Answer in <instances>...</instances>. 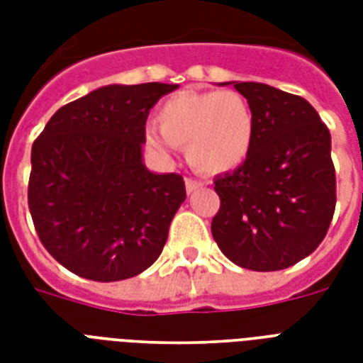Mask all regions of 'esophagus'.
Instances as JSON below:
<instances>
[{"mask_svg":"<svg viewBox=\"0 0 363 363\" xmlns=\"http://www.w3.org/2000/svg\"><path fill=\"white\" fill-rule=\"evenodd\" d=\"M201 186H203V182L198 181V179H192V177H186V190H188V194L196 192V190H198V188H201Z\"/></svg>","mask_w":363,"mask_h":363,"instance_id":"1","label":"esophagus"}]
</instances>
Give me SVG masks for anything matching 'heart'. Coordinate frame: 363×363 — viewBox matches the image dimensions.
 I'll use <instances>...</instances> for the list:
<instances>
[{"instance_id":"obj_1","label":"heart","mask_w":363,"mask_h":363,"mask_svg":"<svg viewBox=\"0 0 363 363\" xmlns=\"http://www.w3.org/2000/svg\"><path fill=\"white\" fill-rule=\"evenodd\" d=\"M158 129L147 128L152 148L186 147L188 162L201 173L222 175L248 158L256 137V116L245 96L233 90H186L165 99L156 113Z\"/></svg>"}]
</instances>
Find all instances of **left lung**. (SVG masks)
Wrapping results in <instances>:
<instances>
[{
    "mask_svg": "<svg viewBox=\"0 0 363 363\" xmlns=\"http://www.w3.org/2000/svg\"><path fill=\"white\" fill-rule=\"evenodd\" d=\"M232 84L256 116L248 158L215 179L216 245L245 269L279 271L315 252L335 211L332 137L307 99L264 82Z\"/></svg>",
    "mask_w": 363,
    "mask_h": 363,
    "instance_id": "8db88e82",
    "label": "left lung"
}]
</instances>
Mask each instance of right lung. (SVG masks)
Listing matches in <instances>:
<instances>
[{"label": "right lung", "mask_w": 363, "mask_h": 363, "mask_svg": "<svg viewBox=\"0 0 363 363\" xmlns=\"http://www.w3.org/2000/svg\"><path fill=\"white\" fill-rule=\"evenodd\" d=\"M177 84H109L64 105L31 147L37 235L71 273L98 282L148 269L186 199L177 173L143 162L145 122Z\"/></svg>", "instance_id": "1"}]
</instances>
